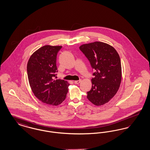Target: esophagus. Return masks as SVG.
I'll use <instances>...</instances> for the list:
<instances>
[{"mask_svg":"<svg viewBox=\"0 0 150 150\" xmlns=\"http://www.w3.org/2000/svg\"><path fill=\"white\" fill-rule=\"evenodd\" d=\"M81 81V80H76V81H75L74 83H75V84H78Z\"/></svg>","mask_w":150,"mask_h":150,"instance_id":"obj_1","label":"esophagus"}]
</instances>
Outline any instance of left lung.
<instances>
[{"instance_id": "1", "label": "left lung", "mask_w": 150, "mask_h": 150, "mask_svg": "<svg viewBox=\"0 0 150 150\" xmlns=\"http://www.w3.org/2000/svg\"><path fill=\"white\" fill-rule=\"evenodd\" d=\"M79 48L94 70L87 98L96 106L103 105L114 97L121 84L119 55L113 47L100 42L84 44Z\"/></svg>"}]
</instances>
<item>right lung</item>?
I'll return each instance as SVG.
<instances>
[{"label":"right lung","mask_w":150,"mask_h":150,"mask_svg":"<svg viewBox=\"0 0 150 150\" xmlns=\"http://www.w3.org/2000/svg\"><path fill=\"white\" fill-rule=\"evenodd\" d=\"M62 46L46 45L30 56L27 64L29 84L36 97L50 106H58L66 98L70 84L54 80L57 72L56 59Z\"/></svg>","instance_id":"1"}]
</instances>
